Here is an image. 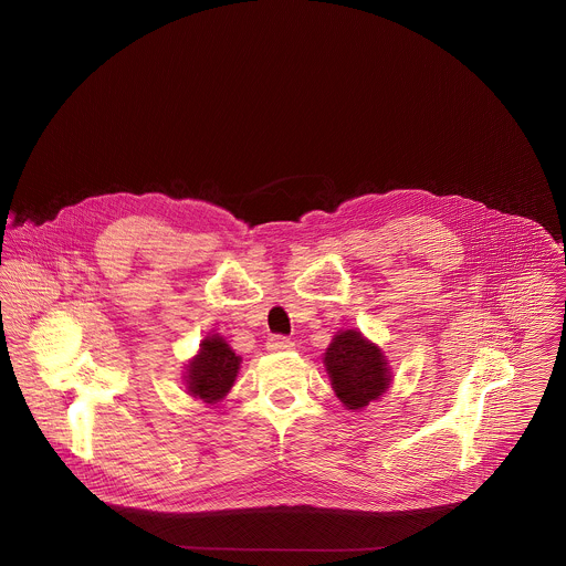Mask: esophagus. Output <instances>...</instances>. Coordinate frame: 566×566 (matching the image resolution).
I'll use <instances>...</instances> for the list:
<instances>
[{
	"label": "esophagus",
	"instance_id": "obj_1",
	"mask_svg": "<svg viewBox=\"0 0 566 566\" xmlns=\"http://www.w3.org/2000/svg\"><path fill=\"white\" fill-rule=\"evenodd\" d=\"M293 339H289V337H282V335H271L269 340H266V349H271V352H289V349H293Z\"/></svg>",
	"mask_w": 566,
	"mask_h": 566
}]
</instances>
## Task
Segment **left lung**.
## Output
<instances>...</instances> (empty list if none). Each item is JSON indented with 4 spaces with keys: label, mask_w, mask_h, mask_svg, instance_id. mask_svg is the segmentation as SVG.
<instances>
[{
    "label": "left lung",
    "mask_w": 566,
    "mask_h": 566,
    "mask_svg": "<svg viewBox=\"0 0 566 566\" xmlns=\"http://www.w3.org/2000/svg\"><path fill=\"white\" fill-rule=\"evenodd\" d=\"M333 389L347 409H363L378 400L391 382L387 358L378 345L358 331H340L324 354Z\"/></svg>",
    "instance_id": "8db88e82"
}]
</instances>
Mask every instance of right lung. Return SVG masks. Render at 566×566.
<instances>
[{
	"label": "right lung",
	"instance_id": "right-lung-1",
	"mask_svg": "<svg viewBox=\"0 0 566 566\" xmlns=\"http://www.w3.org/2000/svg\"><path fill=\"white\" fill-rule=\"evenodd\" d=\"M240 369V356L219 335L201 340L199 354L188 363L186 389L208 405L223 400Z\"/></svg>",
	"mask_w": 566,
	"mask_h": 566
}]
</instances>
